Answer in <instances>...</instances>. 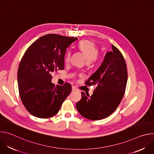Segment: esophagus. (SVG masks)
Wrapping results in <instances>:
<instances>
[{
    "label": "esophagus",
    "mask_w": 154,
    "mask_h": 154,
    "mask_svg": "<svg viewBox=\"0 0 154 154\" xmlns=\"http://www.w3.org/2000/svg\"><path fill=\"white\" fill-rule=\"evenodd\" d=\"M72 91L73 92H74V91H79V90H78V89L76 87L72 86Z\"/></svg>",
    "instance_id": "34e87169"
}]
</instances>
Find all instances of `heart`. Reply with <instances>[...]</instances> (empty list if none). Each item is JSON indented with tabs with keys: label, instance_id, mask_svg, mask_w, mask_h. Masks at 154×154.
I'll list each match as a JSON object with an SVG mask.
<instances>
[{
	"label": "heart",
	"instance_id": "1",
	"mask_svg": "<svg viewBox=\"0 0 154 154\" xmlns=\"http://www.w3.org/2000/svg\"><path fill=\"white\" fill-rule=\"evenodd\" d=\"M78 49L85 57L88 63L95 61L97 58L98 49L94 44L89 40H83L80 41L78 45ZM71 53L67 52L66 55V61H68L70 59Z\"/></svg>",
	"mask_w": 154,
	"mask_h": 154
}]
</instances>
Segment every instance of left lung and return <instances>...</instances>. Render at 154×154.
Wrapping results in <instances>:
<instances>
[{
	"label": "left lung",
	"instance_id": "8db88e82",
	"mask_svg": "<svg viewBox=\"0 0 154 154\" xmlns=\"http://www.w3.org/2000/svg\"><path fill=\"white\" fill-rule=\"evenodd\" d=\"M127 82V70L121 52L113 45L106 53L97 71L86 82V85H96L90 96L82 93V99L76 104L79 113L86 119L100 120L110 115L119 105Z\"/></svg>",
	"mask_w": 154,
	"mask_h": 154
}]
</instances>
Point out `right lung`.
<instances>
[{"instance_id":"1","label":"right lung","mask_w":154,"mask_h":154,"mask_svg":"<svg viewBox=\"0 0 154 154\" xmlns=\"http://www.w3.org/2000/svg\"><path fill=\"white\" fill-rule=\"evenodd\" d=\"M77 38L48 34L36 40L21 59L17 71L20 97L27 111L39 118L55 115L72 87L52 83V74L64 69L67 48Z\"/></svg>"}]
</instances>
